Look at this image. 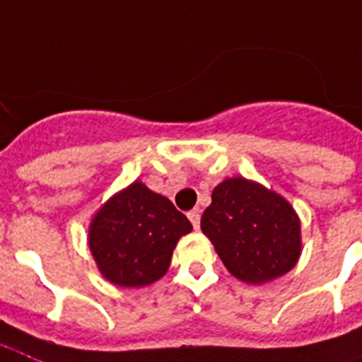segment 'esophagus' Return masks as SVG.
<instances>
[{
	"instance_id": "esophagus-1",
	"label": "esophagus",
	"mask_w": 362,
	"mask_h": 362,
	"mask_svg": "<svg viewBox=\"0 0 362 362\" xmlns=\"http://www.w3.org/2000/svg\"><path fill=\"white\" fill-rule=\"evenodd\" d=\"M189 219L190 223H192V226H194V230H198V228H200V211H198V209H192V211L189 213Z\"/></svg>"
}]
</instances>
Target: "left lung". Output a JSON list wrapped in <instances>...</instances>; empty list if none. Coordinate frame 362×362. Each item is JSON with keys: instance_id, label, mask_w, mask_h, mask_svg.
<instances>
[{"instance_id": "obj_1", "label": "left lung", "mask_w": 362, "mask_h": 362, "mask_svg": "<svg viewBox=\"0 0 362 362\" xmlns=\"http://www.w3.org/2000/svg\"><path fill=\"white\" fill-rule=\"evenodd\" d=\"M202 232L232 276L266 283L287 274L300 257V221L285 198L243 177L213 189Z\"/></svg>"}]
</instances>
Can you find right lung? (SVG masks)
Listing matches in <instances>:
<instances>
[{"label":"right lung","mask_w":362,"mask_h":362,"mask_svg":"<svg viewBox=\"0 0 362 362\" xmlns=\"http://www.w3.org/2000/svg\"><path fill=\"white\" fill-rule=\"evenodd\" d=\"M190 230L172 202L136 181L98 211L88 245L105 279L143 287L166 274L175 243Z\"/></svg>","instance_id":"obj_1"}]
</instances>
